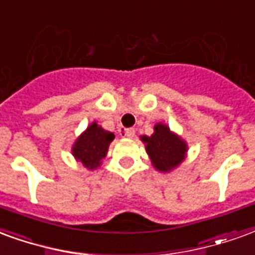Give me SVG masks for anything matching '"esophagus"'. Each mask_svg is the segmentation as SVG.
<instances>
[{
	"label": "esophagus",
	"mask_w": 255,
	"mask_h": 255,
	"mask_svg": "<svg viewBox=\"0 0 255 255\" xmlns=\"http://www.w3.org/2000/svg\"><path fill=\"white\" fill-rule=\"evenodd\" d=\"M122 135L126 136V138H133L135 136V129L133 128H126V129L122 131Z\"/></svg>",
	"instance_id": "1"
}]
</instances>
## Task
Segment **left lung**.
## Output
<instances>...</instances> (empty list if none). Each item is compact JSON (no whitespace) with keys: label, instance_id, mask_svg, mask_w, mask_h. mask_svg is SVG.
<instances>
[{"label":"left lung","instance_id":"8db88e82","mask_svg":"<svg viewBox=\"0 0 255 255\" xmlns=\"http://www.w3.org/2000/svg\"><path fill=\"white\" fill-rule=\"evenodd\" d=\"M146 151L155 169L168 172L177 166L187 151V146L164 124H157L151 136H143Z\"/></svg>","mask_w":255,"mask_h":255}]
</instances>
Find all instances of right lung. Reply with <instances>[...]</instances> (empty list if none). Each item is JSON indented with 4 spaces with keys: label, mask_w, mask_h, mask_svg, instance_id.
Here are the masks:
<instances>
[{
    "label": "right lung",
    "mask_w": 255,
    "mask_h": 255,
    "mask_svg": "<svg viewBox=\"0 0 255 255\" xmlns=\"http://www.w3.org/2000/svg\"><path fill=\"white\" fill-rule=\"evenodd\" d=\"M115 139V135L93 123L86 132H83L73 144L72 153L75 158L80 161L86 168L94 169L101 164V160L108 153L109 143Z\"/></svg>",
    "instance_id": "obj_1"
}]
</instances>
